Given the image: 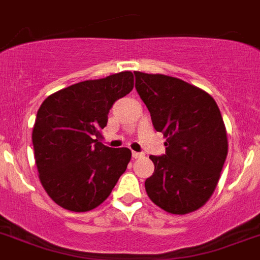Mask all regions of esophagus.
Here are the masks:
<instances>
[{
  "label": "esophagus",
  "instance_id": "esophagus-1",
  "mask_svg": "<svg viewBox=\"0 0 260 260\" xmlns=\"http://www.w3.org/2000/svg\"><path fill=\"white\" fill-rule=\"evenodd\" d=\"M132 155L134 159H141V157L145 156V154H143V152H135V151H133Z\"/></svg>",
  "mask_w": 260,
  "mask_h": 260
}]
</instances>
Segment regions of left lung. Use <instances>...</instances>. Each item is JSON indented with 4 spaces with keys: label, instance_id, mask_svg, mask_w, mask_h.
<instances>
[{
    "label": "left lung",
    "instance_id": "8db88e82",
    "mask_svg": "<svg viewBox=\"0 0 260 260\" xmlns=\"http://www.w3.org/2000/svg\"><path fill=\"white\" fill-rule=\"evenodd\" d=\"M135 73V88L163 133L166 155L150 159L154 174L145 181L148 197L171 214H188L212 197L228 155V134L209 93L177 77Z\"/></svg>",
    "mask_w": 260,
    "mask_h": 260
}]
</instances>
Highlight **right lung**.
Masks as SVG:
<instances>
[{
    "label": "right lung",
    "mask_w": 260,
    "mask_h": 260,
    "mask_svg": "<svg viewBox=\"0 0 260 260\" xmlns=\"http://www.w3.org/2000/svg\"><path fill=\"white\" fill-rule=\"evenodd\" d=\"M134 88L130 71L85 80L52 93L38 110L35 163L48 196L71 212H89L112 193L127 168L132 151L99 142L108 113Z\"/></svg>",
    "instance_id": "obj_1"
}]
</instances>
